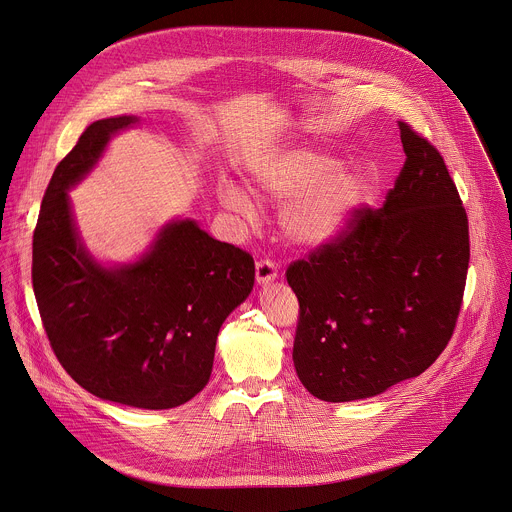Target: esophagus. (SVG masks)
<instances>
[{
    "instance_id": "34e87169",
    "label": "esophagus",
    "mask_w": 512,
    "mask_h": 512,
    "mask_svg": "<svg viewBox=\"0 0 512 512\" xmlns=\"http://www.w3.org/2000/svg\"><path fill=\"white\" fill-rule=\"evenodd\" d=\"M255 277L259 285H267L277 277V263L273 259H259L255 265Z\"/></svg>"
}]
</instances>
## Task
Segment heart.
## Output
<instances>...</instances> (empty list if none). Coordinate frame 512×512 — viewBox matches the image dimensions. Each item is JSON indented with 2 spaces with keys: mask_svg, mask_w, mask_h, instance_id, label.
<instances>
[{
  "mask_svg": "<svg viewBox=\"0 0 512 512\" xmlns=\"http://www.w3.org/2000/svg\"><path fill=\"white\" fill-rule=\"evenodd\" d=\"M253 179L269 197L289 199L281 225L293 241L309 247L337 237L363 201V181L355 171L307 149L287 151L259 165ZM219 199L241 215L253 211L251 197L235 183H221Z\"/></svg>",
  "mask_w": 512,
  "mask_h": 512,
  "instance_id": "1",
  "label": "heart"
}]
</instances>
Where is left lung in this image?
Returning a JSON list of instances; mask_svg holds the SVG:
<instances>
[{
	"instance_id": "left-lung-1",
	"label": "left lung",
	"mask_w": 512,
	"mask_h": 512,
	"mask_svg": "<svg viewBox=\"0 0 512 512\" xmlns=\"http://www.w3.org/2000/svg\"><path fill=\"white\" fill-rule=\"evenodd\" d=\"M405 165L381 209L287 267L299 299L293 363L327 403L419 377L449 345L467 283L469 219L437 147L399 121Z\"/></svg>"
}]
</instances>
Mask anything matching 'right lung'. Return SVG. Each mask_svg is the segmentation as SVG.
<instances>
[{"instance_id":"obj_1","label":"right lung","mask_w":512,"mask_h":512,"mask_svg":"<svg viewBox=\"0 0 512 512\" xmlns=\"http://www.w3.org/2000/svg\"><path fill=\"white\" fill-rule=\"evenodd\" d=\"M133 115L91 123L59 161L33 231L31 281L49 345L91 395L135 409H173L209 383L217 333L255 283L253 257L195 221L161 229L149 253L103 267L83 249L67 189Z\"/></svg>"}]
</instances>
